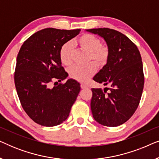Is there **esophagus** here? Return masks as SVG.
Segmentation results:
<instances>
[{"label":"esophagus","instance_id":"obj_1","mask_svg":"<svg viewBox=\"0 0 159 159\" xmlns=\"http://www.w3.org/2000/svg\"><path fill=\"white\" fill-rule=\"evenodd\" d=\"M88 88V85L87 84H81V88L82 89H85Z\"/></svg>","mask_w":159,"mask_h":159}]
</instances>
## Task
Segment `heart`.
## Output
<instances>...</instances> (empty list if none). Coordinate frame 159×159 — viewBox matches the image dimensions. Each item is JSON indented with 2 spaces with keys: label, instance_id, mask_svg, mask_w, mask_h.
Instances as JSON below:
<instances>
[{
  "label": "heart",
  "instance_id": "obj_1",
  "mask_svg": "<svg viewBox=\"0 0 159 159\" xmlns=\"http://www.w3.org/2000/svg\"><path fill=\"white\" fill-rule=\"evenodd\" d=\"M82 49L89 52L88 60H93L97 66H102L105 65L108 59L109 51L105 45H102L101 40L96 37L90 34H84L75 40ZM73 45L70 42L64 43L59 51L60 59L62 64L69 66L72 63ZM96 67L93 63L86 65H75L69 70V76L72 79L79 82H86L94 75Z\"/></svg>",
  "mask_w": 159,
  "mask_h": 159
}]
</instances>
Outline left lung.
<instances>
[{"label":"left lung","instance_id":"left-lung-1","mask_svg":"<svg viewBox=\"0 0 159 159\" xmlns=\"http://www.w3.org/2000/svg\"><path fill=\"white\" fill-rule=\"evenodd\" d=\"M105 40L109 51L106 64L93 80L111 88H92L90 107L93 118L106 127L126 122L135 111L144 86L142 58L127 36L108 28L86 30ZM109 89V93H106Z\"/></svg>","mask_w":159,"mask_h":159}]
</instances>
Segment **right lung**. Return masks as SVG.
<instances>
[{
	"instance_id": "add662e5",
	"label": "right lung",
	"mask_w": 159,
	"mask_h": 159,
	"mask_svg": "<svg viewBox=\"0 0 159 159\" xmlns=\"http://www.w3.org/2000/svg\"><path fill=\"white\" fill-rule=\"evenodd\" d=\"M80 31L41 30L30 36L19 50L15 86L25 111L38 125L53 127L61 124L68 118L77 99L80 84L76 80L69 79L66 83L54 87L51 83L54 80L60 82L68 77L61 66L59 51Z\"/></svg>"
}]
</instances>
